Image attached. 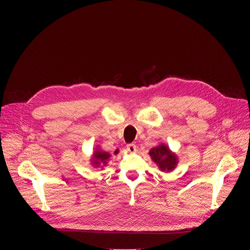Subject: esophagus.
<instances>
[{
    "label": "esophagus",
    "instance_id": "esophagus-1",
    "mask_svg": "<svg viewBox=\"0 0 250 250\" xmlns=\"http://www.w3.org/2000/svg\"><path fill=\"white\" fill-rule=\"evenodd\" d=\"M126 149H127V151H129L130 153H133L137 151V146H135L134 144H128V145L126 146Z\"/></svg>",
    "mask_w": 250,
    "mask_h": 250
}]
</instances>
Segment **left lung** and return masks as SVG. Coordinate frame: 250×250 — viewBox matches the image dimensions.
I'll use <instances>...</instances> for the list:
<instances>
[{
  "mask_svg": "<svg viewBox=\"0 0 250 250\" xmlns=\"http://www.w3.org/2000/svg\"><path fill=\"white\" fill-rule=\"evenodd\" d=\"M149 155L162 171L170 172L176 167L178 163V158L175 153L171 152V150L165 144H161L160 146L151 149L149 151Z\"/></svg>",
  "mask_w": 250,
  "mask_h": 250,
  "instance_id": "8db88e82",
  "label": "left lung"
}]
</instances>
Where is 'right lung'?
Masks as SVG:
<instances>
[{"label":"right lung","mask_w":250,"mask_h":250,"mask_svg":"<svg viewBox=\"0 0 250 250\" xmlns=\"http://www.w3.org/2000/svg\"><path fill=\"white\" fill-rule=\"evenodd\" d=\"M110 157V154L107 152H104V151H101L99 149H96L94 152L93 158H92V164L95 166V167H99L100 165L105 166L107 164V160Z\"/></svg>","instance_id":"right-lung-1"}]
</instances>
